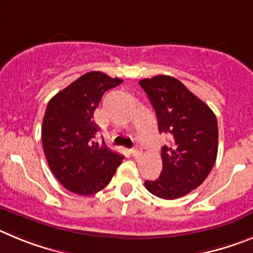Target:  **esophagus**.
I'll return each mask as SVG.
<instances>
[{
    "mask_svg": "<svg viewBox=\"0 0 253 253\" xmlns=\"http://www.w3.org/2000/svg\"><path fill=\"white\" fill-rule=\"evenodd\" d=\"M131 152L133 156H140V155L142 154V149H141V147H135V149H132Z\"/></svg>",
    "mask_w": 253,
    "mask_h": 253,
    "instance_id": "1",
    "label": "esophagus"
}]
</instances>
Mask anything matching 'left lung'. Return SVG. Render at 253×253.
<instances>
[{
	"instance_id": "8db88e82",
	"label": "left lung",
	"mask_w": 253,
	"mask_h": 253,
	"mask_svg": "<svg viewBox=\"0 0 253 253\" xmlns=\"http://www.w3.org/2000/svg\"><path fill=\"white\" fill-rule=\"evenodd\" d=\"M140 85L154 107L160 133L170 138L161 147L163 170L146 180L151 194L177 199L197 189L214 166L218 124L213 111L188 88L169 76L141 79Z\"/></svg>"
}]
</instances>
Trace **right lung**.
<instances>
[{
    "label": "right lung",
    "instance_id": "obj_1",
    "mask_svg": "<svg viewBox=\"0 0 253 253\" xmlns=\"http://www.w3.org/2000/svg\"><path fill=\"white\" fill-rule=\"evenodd\" d=\"M121 83L102 72H89L47 103L42 128L45 156L51 172L74 194L92 195L106 188L124 160L104 141H95L99 127L93 121L104 92Z\"/></svg>",
    "mask_w": 253,
    "mask_h": 253
}]
</instances>
